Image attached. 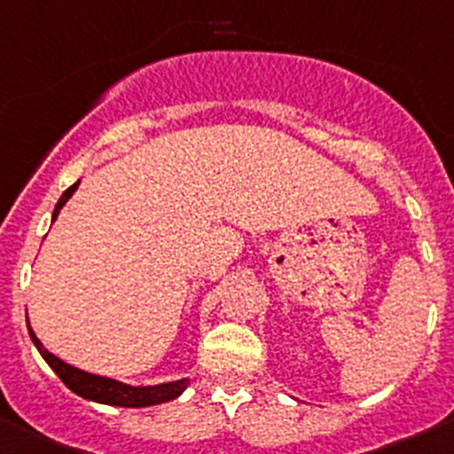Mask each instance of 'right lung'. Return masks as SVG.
<instances>
[{
  "label": "right lung",
  "instance_id": "add662e5",
  "mask_svg": "<svg viewBox=\"0 0 454 454\" xmlns=\"http://www.w3.org/2000/svg\"><path fill=\"white\" fill-rule=\"evenodd\" d=\"M77 184L80 183L71 184V187L62 193V198H59L58 205H55L53 220L58 218L59 209L67 205L68 198L75 193ZM28 334L30 339H33V343H35V348L40 349L42 356H44L46 364H49L51 368H53V372L62 379L64 386L89 401H98V403H106V405H120V408H146V405H158V403H165V401L176 399V396L183 395L184 387L189 386V379L160 383V386H127V383H120L115 381V379L89 374L84 372V370H77L73 368V365L64 364V361L58 359L55 354H51L49 349L42 345V340L37 339L35 332L30 330V325H28Z\"/></svg>",
  "mask_w": 454,
  "mask_h": 454
}]
</instances>
